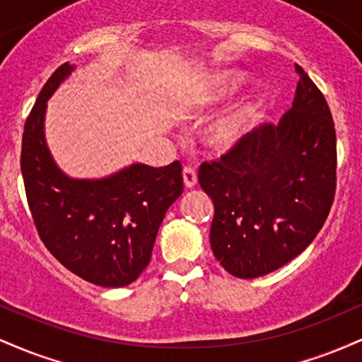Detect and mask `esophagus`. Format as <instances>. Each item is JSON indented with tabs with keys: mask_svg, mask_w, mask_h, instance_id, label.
Returning <instances> with one entry per match:
<instances>
[{
	"mask_svg": "<svg viewBox=\"0 0 362 362\" xmlns=\"http://www.w3.org/2000/svg\"><path fill=\"white\" fill-rule=\"evenodd\" d=\"M182 177H184L185 189H192V187L197 185V173H195L192 167H185L184 172H182Z\"/></svg>",
	"mask_w": 362,
	"mask_h": 362,
	"instance_id": "1",
	"label": "esophagus"
}]
</instances>
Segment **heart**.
<instances>
[{
  "instance_id": "1",
  "label": "heart",
  "mask_w": 362,
  "mask_h": 362,
  "mask_svg": "<svg viewBox=\"0 0 362 362\" xmlns=\"http://www.w3.org/2000/svg\"><path fill=\"white\" fill-rule=\"evenodd\" d=\"M243 85V74L233 69H224L199 83L187 97L185 103L189 107L216 105L233 97L240 86ZM257 109L253 103H243L236 109L226 112L218 120L211 124L206 131V144L216 153H230L243 143L250 132Z\"/></svg>"
}]
</instances>
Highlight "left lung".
Returning a JSON list of instances; mask_svg holds the SVG:
<instances>
[{
	"label": "left lung",
	"mask_w": 362,
	"mask_h": 362,
	"mask_svg": "<svg viewBox=\"0 0 362 362\" xmlns=\"http://www.w3.org/2000/svg\"><path fill=\"white\" fill-rule=\"evenodd\" d=\"M300 74L293 107L238 148L201 165L213 199L209 242L231 276L253 279L298 257L322 230L335 195L337 141L325 97Z\"/></svg>",
	"instance_id": "obj_1"
}]
</instances>
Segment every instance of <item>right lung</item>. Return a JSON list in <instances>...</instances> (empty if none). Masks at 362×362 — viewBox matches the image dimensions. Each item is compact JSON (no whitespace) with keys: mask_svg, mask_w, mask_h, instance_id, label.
I'll return each instance as SVG.
<instances>
[{"mask_svg":"<svg viewBox=\"0 0 362 362\" xmlns=\"http://www.w3.org/2000/svg\"><path fill=\"white\" fill-rule=\"evenodd\" d=\"M73 71L64 62L52 73L25 122V192L47 250L81 279L120 288L148 267L165 213L184 190L182 167L132 163L93 180L66 175L45 143L44 120L47 100Z\"/></svg>","mask_w":362,"mask_h":362,"instance_id":"1","label":"right lung"}]
</instances>
